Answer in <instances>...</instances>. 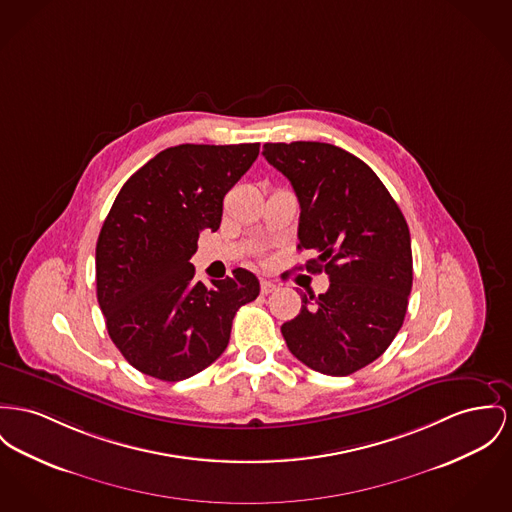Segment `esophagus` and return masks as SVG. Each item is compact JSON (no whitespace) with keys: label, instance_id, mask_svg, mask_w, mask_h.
Segmentation results:
<instances>
[{"label":"esophagus","instance_id":"1","mask_svg":"<svg viewBox=\"0 0 512 512\" xmlns=\"http://www.w3.org/2000/svg\"><path fill=\"white\" fill-rule=\"evenodd\" d=\"M277 289V285L273 283V281H268V279H262L260 281V291H262V295H270Z\"/></svg>","mask_w":512,"mask_h":512}]
</instances>
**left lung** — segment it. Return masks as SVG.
<instances>
[{"instance_id":"left-lung-1","label":"left lung","mask_w":512,"mask_h":512,"mask_svg":"<svg viewBox=\"0 0 512 512\" xmlns=\"http://www.w3.org/2000/svg\"><path fill=\"white\" fill-rule=\"evenodd\" d=\"M266 161L289 178L301 205L299 250L330 287L301 293L281 326L289 351L312 371L347 376L378 359L404 324L413 281L402 211L373 169L330 143H266Z\"/></svg>"}]
</instances>
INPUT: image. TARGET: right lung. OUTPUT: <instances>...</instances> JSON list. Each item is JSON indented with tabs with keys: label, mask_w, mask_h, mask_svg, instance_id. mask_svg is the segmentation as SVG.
<instances>
[{
	"label": "right lung",
	"mask_w": 512,
	"mask_h": 512,
	"mask_svg": "<svg viewBox=\"0 0 512 512\" xmlns=\"http://www.w3.org/2000/svg\"><path fill=\"white\" fill-rule=\"evenodd\" d=\"M260 143L169 147L118 192L97 240V299L124 359L165 382L204 371L229 345L233 318L260 283L194 279L200 233L217 231L223 198L252 167Z\"/></svg>",
	"instance_id": "add662e5"
}]
</instances>
